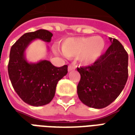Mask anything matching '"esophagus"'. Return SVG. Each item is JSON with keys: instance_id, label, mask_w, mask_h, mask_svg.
I'll return each instance as SVG.
<instances>
[{"instance_id": "obj_1", "label": "esophagus", "mask_w": 135, "mask_h": 135, "mask_svg": "<svg viewBox=\"0 0 135 135\" xmlns=\"http://www.w3.org/2000/svg\"><path fill=\"white\" fill-rule=\"evenodd\" d=\"M75 69V66H73V65H69V66H68V71H73Z\"/></svg>"}]
</instances>
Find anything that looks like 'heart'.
<instances>
[{"label":"heart","instance_id":"b5f03b06","mask_svg":"<svg viewBox=\"0 0 135 135\" xmlns=\"http://www.w3.org/2000/svg\"><path fill=\"white\" fill-rule=\"evenodd\" d=\"M103 39L96 37H72L62 44V52L69 58L79 57L84 64H90L99 58L105 48Z\"/></svg>","mask_w":135,"mask_h":135}]
</instances>
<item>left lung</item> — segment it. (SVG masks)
Instances as JSON below:
<instances>
[{"label":"left lung","instance_id":"left-lung-1","mask_svg":"<svg viewBox=\"0 0 135 135\" xmlns=\"http://www.w3.org/2000/svg\"><path fill=\"white\" fill-rule=\"evenodd\" d=\"M109 47L88 66L76 68L79 100L86 105L103 108L117 98L128 79V54L121 42L110 37Z\"/></svg>","mask_w":135,"mask_h":135}]
</instances>
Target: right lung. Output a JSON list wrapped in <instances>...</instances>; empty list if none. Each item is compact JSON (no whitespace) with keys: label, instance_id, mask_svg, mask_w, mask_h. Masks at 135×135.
I'll use <instances>...</instances> for the list:
<instances>
[{"label":"right lung","instance_id":"add662e5","mask_svg":"<svg viewBox=\"0 0 135 135\" xmlns=\"http://www.w3.org/2000/svg\"><path fill=\"white\" fill-rule=\"evenodd\" d=\"M52 36L45 30L27 32L11 48L8 65L11 82L21 99L33 106L49 103L55 95L58 82L68 72L67 65L56 67L46 60L32 64L25 59V51L31 42L40 39L50 42Z\"/></svg>","mask_w":135,"mask_h":135}]
</instances>
